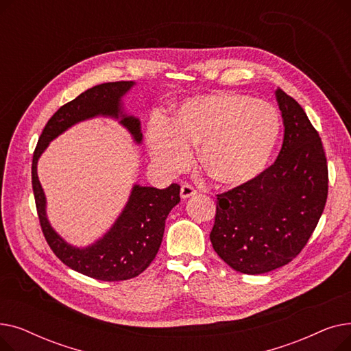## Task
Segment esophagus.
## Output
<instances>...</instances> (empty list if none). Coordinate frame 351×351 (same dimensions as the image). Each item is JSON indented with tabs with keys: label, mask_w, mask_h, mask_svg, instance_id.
<instances>
[{
	"label": "esophagus",
	"mask_w": 351,
	"mask_h": 351,
	"mask_svg": "<svg viewBox=\"0 0 351 351\" xmlns=\"http://www.w3.org/2000/svg\"><path fill=\"white\" fill-rule=\"evenodd\" d=\"M195 195H196V191H195L193 186H191V185H182V188H180V197L182 199H189V197H192Z\"/></svg>",
	"instance_id": "esophagus-1"
}]
</instances>
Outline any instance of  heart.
<instances>
[{"label": "heart", "mask_w": 351, "mask_h": 351, "mask_svg": "<svg viewBox=\"0 0 351 351\" xmlns=\"http://www.w3.org/2000/svg\"><path fill=\"white\" fill-rule=\"evenodd\" d=\"M282 131L276 108L261 99L215 92L182 101L171 119L155 118L146 143L159 169H185L197 147V162L220 186L237 188L259 176L271 158Z\"/></svg>", "instance_id": "heart-1"}]
</instances>
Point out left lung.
I'll use <instances>...</instances> for the list:
<instances>
[{"mask_svg": "<svg viewBox=\"0 0 351 351\" xmlns=\"http://www.w3.org/2000/svg\"><path fill=\"white\" fill-rule=\"evenodd\" d=\"M283 145L256 179L217 195L210 242L236 271L262 274L291 262L306 246L327 200V159L304 109L280 88Z\"/></svg>", "mask_w": 351, "mask_h": 351, "instance_id": "left-lung-1", "label": "left lung"}]
</instances>
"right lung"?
<instances>
[{
  "label": "right lung",
  "instance_id": "1",
  "mask_svg": "<svg viewBox=\"0 0 351 351\" xmlns=\"http://www.w3.org/2000/svg\"><path fill=\"white\" fill-rule=\"evenodd\" d=\"M136 82H106L89 88L73 101L61 106L45 125L32 158V189L44 236L58 259L72 270L102 282H119L136 278L160 247L165 220L180 202V186L172 183L165 189L132 186L131 195L121 215L109 230L94 243L73 246L55 230L47 215V196L36 172V165L49 142L80 122L94 118L118 121L131 134L136 145L142 143L139 118L129 115L123 97Z\"/></svg>",
  "mask_w": 351,
  "mask_h": 351
}]
</instances>
